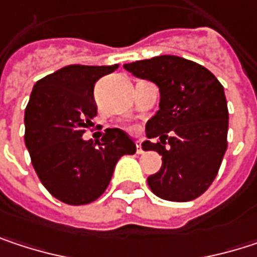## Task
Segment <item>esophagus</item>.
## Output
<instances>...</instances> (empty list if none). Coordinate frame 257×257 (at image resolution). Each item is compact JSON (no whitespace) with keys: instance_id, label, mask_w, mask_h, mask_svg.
Listing matches in <instances>:
<instances>
[{"instance_id":"34e87169","label":"esophagus","mask_w":257,"mask_h":257,"mask_svg":"<svg viewBox=\"0 0 257 257\" xmlns=\"http://www.w3.org/2000/svg\"><path fill=\"white\" fill-rule=\"evenodd\" d=\"M137 153H138V155L144 153V150H143V147H141V141H137Z\"/></svg>"}]
</instances>
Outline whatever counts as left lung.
<instances>
[{"mask_svg": "<svg viewBox=\"0 0 257 257\" xmlns=\"http://www.w3.org/2000/svg\"><path fill=\"white\" fill-rule=\"evenodd\" d=\"M135 77L159 87V110L146 123L143 150L162 156L147 183L167 201L186 202L202 195L220 168L228 143V104L220 81L205 67L173 55L123 65ZM170 135H168V132Z\"/></svg>", "mask_w": 257, "mask_h": 257, "instance_id": "1", "label": "left lung"}]
</instances>
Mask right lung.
I'll return each mask as SVG.
<instances>
[{"label":"right lung","instance_id":"1","mask_svg":"<svg viewBox=\"0 0 257 257\" xmlns=\"http://www.w3.org/2000/svg\"><path fill=\"white\" fill-rule=\"evenodd\" d=\"M119 65H68L38 80L25 110V144L43 186L59 201L84 205L107 189L123 155L137 152L120 129L101 141L81 138L96 116L95 83Z\"/></svg>","mask_w":257,"mask_h":257}]
</instances>
